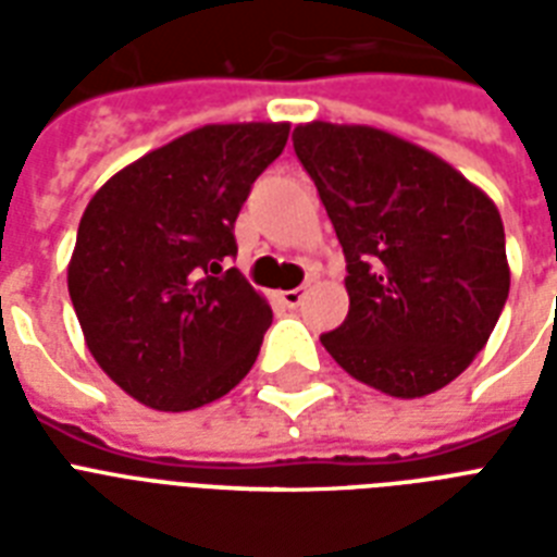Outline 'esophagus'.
Masks as SVG:
<instances>
[{"instance_id":"1","label":"esophagus","mask_w":557,"mask_h":557,"mask_svg":"<svg viewBox=\"0 0 557 557\" xmlns=\"http://www.w3.org/2000/svg\"><path fill=\"white\" fill-rule=\"evenodd\" d=\"M283 304L288 306V309H297V306L304 304L306 297V286H297V288H288V292H283Z\"/></svg>"}]
</instances>
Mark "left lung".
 Masks as SVG:
<instances>
[{
	"mask_svg": "<svg viewBox=\"0 0 557 557\" xmlns=\"http://www.w3.org/2000/svg\"><path fill=\"white\" fill-rule=\"evenodd\" d=\"M295 156L347 260L349 314L321 335L335 361L398 398L466 370L509 297L494 201L433 152L372 126H297Z\"/></svg>",
	"mask_w": 557,
	"mask_h": 557,
	"instance_id": "obj_1",
	"label": "left lung"
}]
</instances>
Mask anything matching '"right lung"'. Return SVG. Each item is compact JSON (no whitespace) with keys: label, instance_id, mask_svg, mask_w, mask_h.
I'll return each instance as SVG.
<instances>
[{"label":"right lung","instance_id":"add662e5","mask_svg":"<svg viewBox=\"0 0 557 557\" xmlns=\"http://www.w3.org/2000/svg\"><path fill=\"white\" fill-rule=\"evenodd\" d=\"M288 124L193 129L124 168L77 227L69 295L86 347L156 410H196L248 375L271 309L236 269L234 225Z\"/></svg>","mask_w":557,"mask_h":557}]
</instances>
